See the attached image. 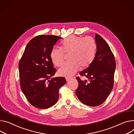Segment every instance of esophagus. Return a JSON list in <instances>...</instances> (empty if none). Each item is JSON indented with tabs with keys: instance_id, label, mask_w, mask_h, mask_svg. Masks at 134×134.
Segmentation results:
<instances>
[{
	"instance_id": "obj_1",
	"label": "esophagus",
	"mask_w": 134,
	"mask_h": 134,
	"mask_svg": "<svg viewBox=\"0 0 134 134\" xmlns=\"http://www.w3.org/2000/svg\"><path fill=\"white\" fill-rule=\"evenodd\" d=\"M70 80V78H66V80L68 82Z\"/></svg>"
}]
</instances>
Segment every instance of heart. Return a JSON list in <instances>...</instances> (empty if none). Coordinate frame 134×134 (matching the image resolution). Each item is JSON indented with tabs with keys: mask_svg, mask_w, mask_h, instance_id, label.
<instances>
[{
	"mask_svg": "<svg viewBox=\"0 0 134 134\" xmlns=\"http://www.w3.org/2000/svg\"><path fill=\"white\" fill-rule=\"evenodd\" d=\"M97 51L96 41L91 36L81 37L71 35L64 40L61 48H54L50 51V56L53 63L60 66L64 62V53H71L70 63L64 64L58 70L60 76L70 77L79 69L87 67L93 60Z\"/></svg>",
	"mask_w": 134,
	"mask_h": 134,
	"instance_id": "heart-1",
	"label": "heart"
}]
</instances>
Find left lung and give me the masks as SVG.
Returning <instances> with one entry per match:
<instances>
[{
    "mask_svg": "<svg viewBox=\"0 0 134 134\" xmlns=\"http://www.w3.org/2000/svg\"><path fill=\"white\" fill-rule=\"evenodd\" d=\"M97 52L90 66L80 73L88 81L76 79L78 87L76 94L83 104L89 106H97L104 102L114 85L116 63L114 54L106 41L99 34L95 36Z\"/></svg>",
    "mask_w": 134,
    "mask_h": 134,
    "instance_id": "left-lung-1",
    "label": "left lung"
}]
</instances>
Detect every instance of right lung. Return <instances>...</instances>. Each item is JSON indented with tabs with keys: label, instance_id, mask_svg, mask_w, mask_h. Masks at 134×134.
Masks as SVG:
<instances>
[{
	"label": "right lung",
	"instance_id": "right-lung-1",
	"mask_svg": "<svg viewBox=\"0 0 134 134\" xmlns=\"http://www.w3.org/2000/svg\"><path fill=\"white\" fill-rule=\"evenodd\" d=\"M61 37L38 35L28 43L19 63L20 87L34 107L46 109L54 105L59 89L66 83L64 77L50 79L56 72L50 51Z\"/></svg>",
	"mask_w": 134,
	"mask_h": 134
}]
</instances>
